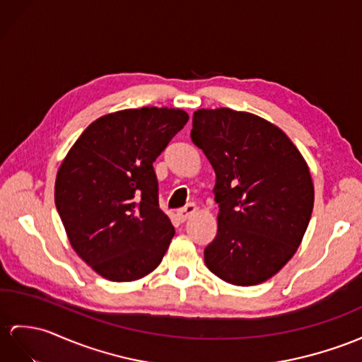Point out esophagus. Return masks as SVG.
<instances>
[{
	"instance_id": "obj_1",
	"label": "esophagus",
	"mask_w": 362,
	"mask_h": 362,
	"mask_svg": "<svg viewBox=\"0 0 362 362\" xmlns=\"http://www.w3.org/2000/svg\"><path fill=\"white\" fill-rule=\"evenodd\" d=\"M197 211H198V207L190 202V204H187L186 207H182L178 211H176V215H178V218L181 219V221H186V219H189V218H192L193 215H195Z\"/></svg>"
}]
</instances>
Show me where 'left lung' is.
I'll return each mask as SVG.
<instances>
[{
    "label": "left lung",
    "mask_w": 362,
    "mask_h": 362,
    "mask_svg": "<svg viewBox=\"0 0 362 362\" xmlns=\"http://www.w3.org/2000/svg\"><path fill=\"white\" fill-rule=\"evenodd\" d=\"M190 138L216 175L218 232L207 269L233 286H257L283 269L310 221L315 189L301 152L283 130L227 107L193 113Z\"/></svg>",
    "instance_id": "left-lung-1"
}]
</instances>
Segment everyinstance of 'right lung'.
Wrapping results in <instances>:
<instances>
[{
  "instance_id": "obj_1",
  "label": "right lung",
  "mask_w": 362,
  "mask_h": 362,
  "mask_svg": "<svg viewBox=\"0 0 362 362\" xmlns=\"http://www.w3.org/2000/svg\"><path fill=\"white\" fill-rule=\"evenodd\" d=\"M181 109H126L93 121L61 163L55 206L69 243L103 278L153 272L175 235L158 204L153 161L186 126Z\"/></svg>"
}]
</instances>
